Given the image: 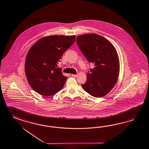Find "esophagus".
I'll use <instances>...</instances> for the list:
<instances>
[{
    "label": "esophagus",
    "mask_w": 149,
    "mask_h": 149,
    "mask_svg": "<svg viewBox=\"0 0 149 149\" xmlns=\"http://www.w3.org/2000/svg\"><path fill=\"white\" fill-rule=\"evenodd\" d=\"M71 76L73 77H77L78 76V74H72Z\"/></svg>",
    "instance_id": "esophagus-1"
}]
</instances>
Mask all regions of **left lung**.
<instances>
[{"instance_id": "8db88e82", "label": "left lung", "mask_w": 149, "mask_h": 149, "mask_svg": "<svg viewBox=\"0 0 149 149\" xmlns=\"http://www.w3.org/2000/svg\"><path fill=\"white\" fill-rule=\"evenodd\" d=\"M77 43L87 61L94 65L82 88L95 97L106 95L114 87L119 72L118 56L115 47L107 39L94 33L78 36Z\"/></svg>"}]
</instances>
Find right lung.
<instances>
[{
  "label": "right lung",
  "instance_id": "obj_1",
  "mask_svg": "<svg viewBox=\"0 0 149 149\" xmlns=\"http://www.w3.org/2000/svg\"><path fill=\"white\" fill-rule=\"evenodd\" d=\"M76 36H50L38 40L27 54L25 71L31 87L44 96L63 88L67 77L58 68L62 54L75 42Z\"/></svg>",
  "mask_w": 149,
  "mask_h": 149
}]
</instances>
